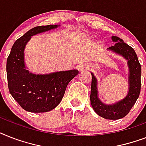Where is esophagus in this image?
Returning a JSON list of instances; mask_svg holds the SVG:
<instances>
[{
	"label": "esophagus",
	"mask_w": 146,
	"mask_h": 146,
	"mask_svg": "<svg viewBox=\"0 0 146 146\" xmlns=\"http://www.w3.org/2000/svg\"><path fill=\"white\" fill-rule=\"evenodd\" d=\"M77 68L80 71H85L87 70H89V66L86 64H81L77 66Z\"/></svg>",
	"instance_id": "1"
}]
</instances>
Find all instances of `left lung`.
Returning a JSON list of instances; mask_svg holds the SVG:
<instances>
[{
    "label": "left lung",
    "instance_id": "obj_1",
    "mask_svg": "<svg viewBox=\"0 0 146 146\" xmlns=\"http://www.w3.org/2000/svg\"><path fill=\"white\" fill-rule=\"evenodd\" d=\"M111 39L115 44L108 48L109 50L121 55L127 60L129 67V92L123 99L113 104H105L100 101L97 89V80L92 73L90 102L92 108L98 115L108 120H118L124 117L131 110L141 90V65L134 49L123 42L121 38L112 36Z\"/></svg>",
    "mask_w": 146,
    "mask_h": 146
}]
</instances>
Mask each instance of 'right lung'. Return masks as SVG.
Masks as SVG:
<instances>
[{
    "label": "right lung",
    "mask_w": 146,
    "mask_h": 146,
    "mask_svg": "<svg viewBox=\"0 0 146 146\" xmlns=\"http://www.w3.org/2000/svg\"><path fill=\"white\" fill-rule=\"evenodd\" d=\"M57 25L36 26L15 42L7 60L8 88L11 96L26 111L43 113L61 102L66 88L79 71L70 70L49 74H34L26 70L24 49L33 35L57 28Z\"/></svg>",
    "instance_id": "right-lung-1"
}]
</instances>
